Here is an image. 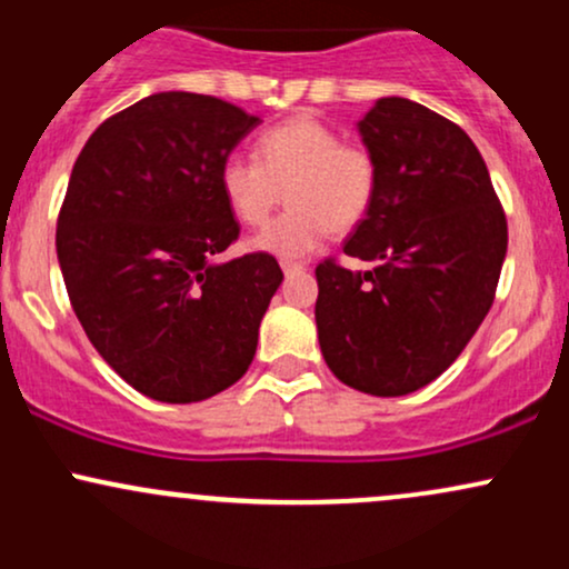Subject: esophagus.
Segmentation results:
<instances>
[{
	"instance_id": "1",
	"label": "esophagus",
	"mask_w": 569,
	"mask_h": 569,
	"mask_svg": "<svg viewBox=\"0 0 569 569\" xmlns=\"http://www.w3.org/2000/svg\"><path fill=\"white\" fill-rule=\"evenodd\" d=\"M280 267H283L286 278L297 276V272H305V264H299V262H280Z\"/></svg>"
}]
</instances>
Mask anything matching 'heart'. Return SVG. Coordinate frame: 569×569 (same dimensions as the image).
Returning <instances> with one entry per match:
<instances>
[{
    "instance_id": "1",
    "label": "heart",
    "mask_w": 569,
    "mask_h": 569,
    "mask_svg": "<svg viewBox=\"0 0 569 569\" xmlns=\"http://www.w3.org/2000/svg\"><path fill=\"white\" fill-rule=\"evenodd\" d=\"M219 189L234 219L248 227H262L286 189L291 208L264 227L251 248L299 259L331 230H350L367 217L377 192V162L367 147L345 143L316 117H291L259 133L253 158L221 160Z\"/></svg>"
}]
</instances>
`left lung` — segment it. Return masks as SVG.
I'll list each match as a JSON object with an SVG mask.
<instances>
[{
    "instance_id": "1",
    "label": "left lung",
    "mask_w": 569,
    "mask_h": 569,
    "mask_svg": "<svg viewBox=\"0 0 569 569\" xmlns=\"http://www.w3.org/2000/svg\"><path fill=\"white\" fill-rule=\"evenodd\" d=\"M358 130L377 192L345 253L371 270L316 267L318 342L337 380L407 396L452 367L487 318L508 224L485 158L452 120L390 96Z\"/></svg>"
}]
</instances>
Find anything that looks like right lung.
Masks as SVG:
<instances>
[{
    "label": "right lung",
    "instance_id": "1",
    "mask_svg": "<svg viewBox=\"0 0 569 569\" xmlns=\"http://www.w3.org/2000/svg\"><path fill=\"white\" fill-rule=\"evenodd\" d=\"M259 117L200 93H154L93 130L58 213L69 302L139 393L192 403L251 367L283 272L270 253L213 264L240 234L219 166Z\"/></svg>",
    "mask_w": 569,
    "mask_h": 569
}]
</instances>
